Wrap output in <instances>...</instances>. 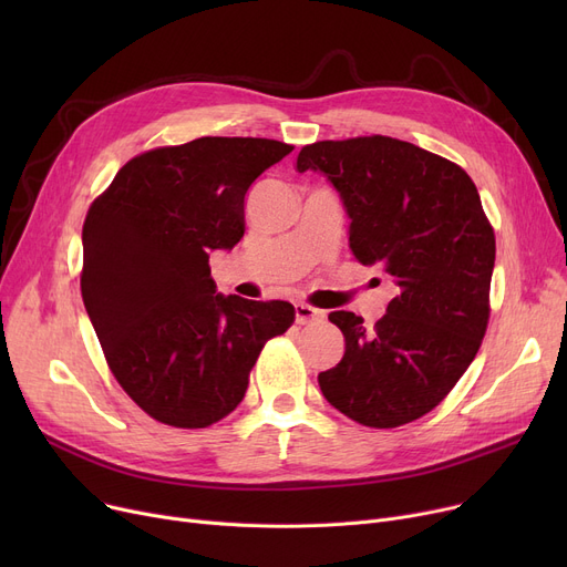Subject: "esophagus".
Segmentation results:
<instances>
[{
    "instance_id": "34e87169",
    "label": "esophagus",
    "mask_w": 567,
    "mask_h": 567,
    "mask_svg": "<svg viewBox=\"0 0 567 567\" xmlns=\"http://www.w3.org/2000/svg\"><path fill=\"white\" fill-rule=\"evenodd\" d=\"M293 312H296V321H299V323H312V321H321L326 317L323 310H317L308 303H296Z\"/></svg>"
}]
</instances>
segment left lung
<instances>
[{
	"label": "left lung",
	"instance_id": "8db88e82",
	"mask_svg": "<svg viewBox=\"0 0 567 567\" xmlns=\"http://www.w3.org/2000/svg\"><path fill=\"white\" fill-rule=\"evenodd\" d=\"M296 169L319 172L349 216V248L398 285L385 315L338 310L342 361L319 389L368 427H400L432 411L466 372L489 319L494 229L471 176L411 142L370 135L301 148Z\"/></svg>",
	"mask_w": 567,
	"mask_h": 567
}]
</instances>
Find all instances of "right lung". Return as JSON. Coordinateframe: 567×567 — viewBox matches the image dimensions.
<instances>
[{
	"mask_svg": "<svg viewBox=\"0 0 567 567\" xmlns=\"http://www.w3.org/2000/svg\"><path fill=\"white\" fill-rule=\"evenodd\" d=\"M293 146L199 137L135 156L82 227V301L107 365L158 423L197 430L231 413L266 340L293 323L287 301L223 296L208 252L246 231L255 178Z\"/></svg>",
	"mask_w": 567,
	"mask_h": 567,
	"instance_id": "obj_1",
	"label": "right lung"
}]
</instances>
